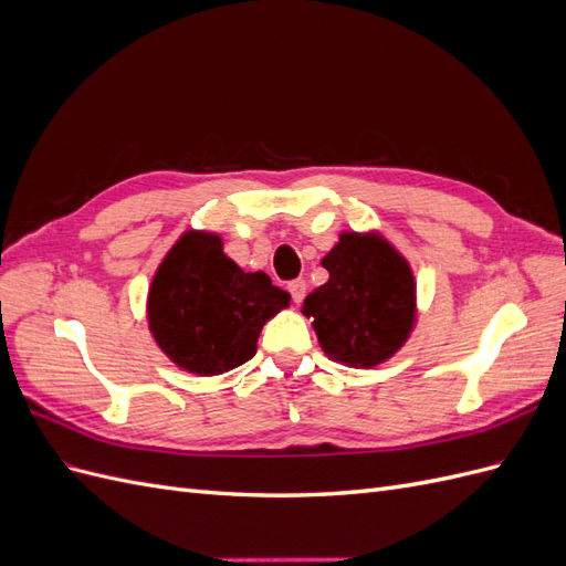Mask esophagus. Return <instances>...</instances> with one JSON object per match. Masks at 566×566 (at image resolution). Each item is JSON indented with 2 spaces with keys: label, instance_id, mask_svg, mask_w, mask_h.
Segmentation results:
<instances>
[{
  "label": "esophagus",
  "instance_id": "1",
  "mask_svg": "<svg viewBox=\"0 0 566 566\" xmlns=\"http://www.w3.org/2000/svg\"><path fill=\"white\" fill-rule=\"evenodd\" d=\"M287 290H290V295H293V302L300 304L304 300V295H306V281H302V279L290 281Z\"/></svg>",
  "mask_w": 566,
  "mask_h": 566
}]
</instances>
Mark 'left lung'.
I'll list each match as a JSON object with an SVG mask.
<instances>
[{
  "label": "left lung",
  "mask_w": 566,
  "mask_h": 566,
  "mask_svg": "<svg viewBox=\"0 0 566 566\" xmlns=\"http://www.w3.org/2000/svg\"><path fill=\"white\" fill-rule=\"evenodd\" d=\"M321 264L331 279L304 300L302 314L331 361L373 368L397 354L416 323V279L378 233L339 235Z\"/></svg>",
  "instance_id": "8db88e82"
}]
</instances>
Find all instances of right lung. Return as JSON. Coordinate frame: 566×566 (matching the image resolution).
Wrapping results in <instances>:
<instances>
[{"label":"right lung","instance_id":"add662e5","mask_svg":"<svg viewBox=\"0 0 566 566\" xmlns=\"http://www.w3.org/2000/svg\"><path fill=\"white\" fill-rule=\"evenodd\" d=\"M287 304L264 271L229 260L217 233L186 231L153 276L148 325L179 368L219 375L250 361L262 325Z\"/></svg>","mask_w":566,"mask_h":566}]
</instances>
